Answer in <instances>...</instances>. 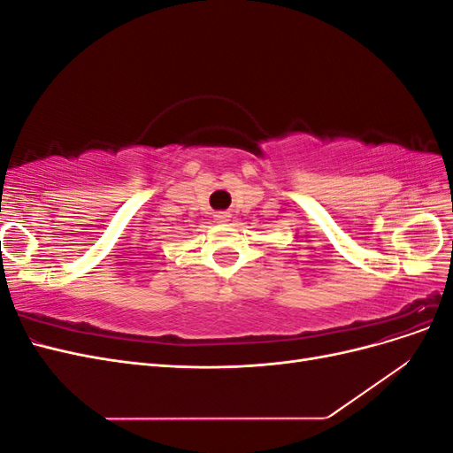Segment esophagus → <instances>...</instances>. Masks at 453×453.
Masks as SVG:
<instances>
[{
    "label": "esophagus",
    "instance_id": "obj_1",
    "mask_svg": "<svg viewBox=\"0 0 453 453\" xmlns=\"http://www.w3.org/2000/svg\"><path fill=\"white\" fill-rule=\"evenodd\" d=\"M215 221L217 223H226V221H230V215L228 213H217L215 215Z\"/></svg>",
    "mask_w": 453,
    "mask_h": 453
}]
</instances>
